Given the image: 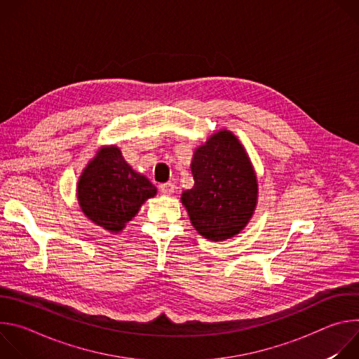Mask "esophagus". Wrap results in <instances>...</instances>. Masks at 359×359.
Returning <instances> with one entry per match:
<instances>
[{
    "instance_id": "obj_1",
    "label": "esophagus",
    "mask_w": 359,
    "mask_h": 359,
    "mask_svg": "<svg viewBox=\"0 0 359 359\" xmlns=\"http://www.w3.org/2000/svg\"><path fill=\"white\" fill-rule=\"evenodd\" d=\"M159 190H161L163 194L170 196V194H173V193H175L176 186H175V183L169 182V183H163V184H161V186H159Z\"/></svg>"
}]
</instances>
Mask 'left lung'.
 <instances>
[{"instance_id": "1", "label": "left lung", "mask_w": 359, "mask_h": 359, "mask_svg": "<svg viewBox=\"0 0 359 359\" xmlns=\"http://www.w3.org/2000/svg\"><path fill=\"white\" fill-rule=\"evenodd\" d=\"M194 186L182 193L193 227L212 241L238 234L252 217L259 184L245 149L230 130H219L191 159Z\"/></svg>"}]
</instances>
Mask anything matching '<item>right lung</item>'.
Listing matches in <instances>:
<instances>
[{
    "label": "right lung",
    "mask_w": 359,
    "mask_h": 359,
    "mask_svg": "<svg viewBox=\"0 0 359 359\" xmlns=\"http://www.w3.org/2000/svg\"><path fill=\"white\" fill-rule=\"evenodd\" d=\"M78 203L83 215L111 233H119L156 196L158 189L125 161L118 146H104L78 180Z\"/></svg>",
    "instance_id": "obj_1"
}]
</instances>
